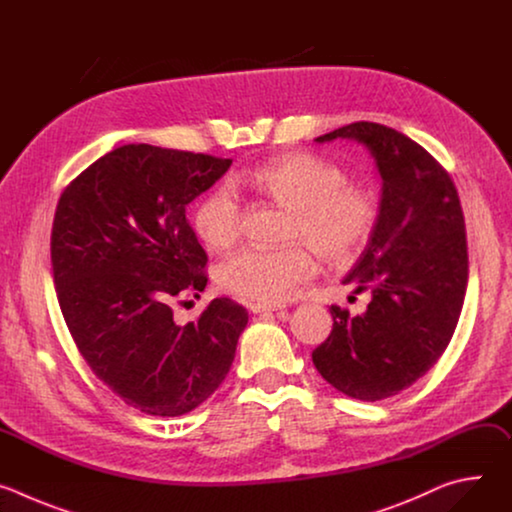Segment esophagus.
Masks as SVG:
<instances>
[{
  "label": "esophagus",
  "mask_w": 512,
  "mask_h": 512,
  "mask_svg": "<svg viewBox=\"0 0 512 512\" xmlns=\"http://www.w3.org/2000/svg\"><path fill=\"white\" fill-rule=\"evenodd\" d=\"M253 314H265V312H277V306H269V304H251L249 306Z\"/></svg>",
  "instance_id": "1"
}]
</instances>
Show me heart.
Returning a JSON list of instances; mask_svg holds the SVG:
<instances>
[{"label":"heart","instance_id":"1","mask_svg":"<svg viewBox=\"0 0 512 512\" xmlns=\"http://www.w3.org/2000/svg\"><path fill=\"white\" fill-rule=\"evenodd\" d=\"M241 182L289 212L283 249H243L216 267V281L241 298L277 306L294 298L318 269L312 246L332 265L352 263L377 233L379 192L348 182L342 168L312 152L281 154L241 176ZM192 227L210 249L231 247L243 229V208L233 190L206 192ZM311 246L306 248L301 243Z\"/></svg>","mask_w":512,"mask_h":512}]
</instances>
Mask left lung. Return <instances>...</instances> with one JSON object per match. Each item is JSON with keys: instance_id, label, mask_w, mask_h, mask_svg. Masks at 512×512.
<instances>
[{"instance_id": "8db88e82", "label": "left lung", "mask_w": 512, "mask_h": 512, "mask_svg": "<svg viewBox=\"0 0 512 512\" xmlns=\"http://www.w3.org/2000/svg\"><path fill=\"white\" fill-rule=\"evenodd\" d=\"M336 137L367 145L383 178L377 233L344 277L373 300L360 316L332 306L312 360L344 395L381 401L423 377L454 336L468 285L464 212L450 174L407 135L356 121L316 141Z\"/></svg>"}]
</instances>
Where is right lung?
<instances>
[{"instance_id":"right-lung-1","label":"right lung","mask_w":512,"mask_h":512,"mask_svg":"<svg viewBox=\"0 0 512 512\" xmlns=\"http://www.w3.org/2000/svg\"><path fill=\"white\" fill-rule=\"evenodd\" d=\"M233 160L129 143L60 194L50 257L64 322L91 371L129 407L176 417L221 385L249 322L212 300L178 326L172 304L206 287V253L186 206Z\"/></svg>"}]
</instances>
